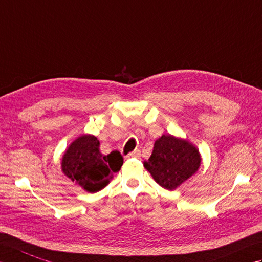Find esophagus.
<instances>
[{
  "instance_id": "1",
  "label": "esophagus",
  "mask_w": 262,
  "mask_h": 262,
  "mask_svg": "<svg viewBox=\"0 0 262 262\" xmlns=\"http://www.w3.org/2000/svg\"><path fill=\"white\" fill-rule=\"evenodd\" d=\"M140 157V150H135L126 156V158H139Z\"/></svg>"
}]
</instances>
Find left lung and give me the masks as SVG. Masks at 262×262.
<instances>
[{"label":"left lung","instance_id":"8db88e82","mask_svg":"<svg viewBox=\"0 0 262 262\" xmlns=\"http://www.w3.org/2000/svg\"><path fill=\"white\" fill-rule=\"evenodd\" d=\"M201 156L183 139L162 136L155 142L152 155L144 167L161 187L172 190L199 169Z\"/></svg>","mask_w":262,"mask_h":262}]
</instances>
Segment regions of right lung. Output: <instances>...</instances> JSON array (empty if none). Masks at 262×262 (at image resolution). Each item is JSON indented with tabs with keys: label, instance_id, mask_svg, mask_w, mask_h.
<instances>
[{
	"label": "right lung",
	"instance_id": "right-lung-1",
	"mask_svg": "<svg viewBox=\"0 0 262 262\" xmlns=\"http://www.w3.org/2000/svg\"><path fill=\"white\" fill-rule=\"evenodd\" d=\"M123 165L119 151L104 156L100 151V141L94 136L76 139L62 157L63 173L90 193H95L108 184L113 173Z\"/></svg>",
	"mask_w": 262,
	"mask_h": 262
}]
</instances>
